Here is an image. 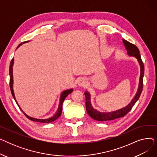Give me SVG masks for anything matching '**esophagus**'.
<instances>
[{
  "instance_id": "34e87169",
  "label": "esophagus",
  "mask_w": 157,
  "mask_h": 157,
  "mask_svg": "<svg viewBox=\"0 0 157 157\" xmlns=\"http://www.w3.org/2000/svg\"><path fill=\"white\" fill-rule=\"evenodd\" d=\"M87 83V80L85 78H81L78 81V85L79 86H85L86 85Z\"/></svg>"
}]
</instances>
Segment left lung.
I'll use <instances>...</instances> for the list:
<instances>
[{"label":"left lung","instance_id":"obj_1","mask_svg":"<svg viewBox=\"0 0 157 157\" xmlns=\"http://www.w3.org/2000/svg\"><path fill=\"white\" fill-rule=\"evenodd\" d=\"M122 41L127 49L128 55L129 56H134L136 58L139 63L140 68H141V74H140L139 83L137 91L133 99L132 100V101L127 105L118 110H116L111 112H108V113L100 112L97 111V109H94L92 107L91 102H90V95L89 92H88L87 91L85 92V95L86 98V111L90 117L97 121H110V120H113L117 118H119L125 116V115L132 109V107L134 105L136 102L139 99V98L142 92L143 87V76H144V66L141 60L139 50L136 45L129 43L128 41L125 39H123Z\"/></svg>","mask_w":157,"mask_h":157}]
</instances>
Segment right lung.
Here are the masks:
<instances>
[{"mask_svg": "<svg viewBox=\"0 0 157 157\" xmlns=\"http://www.w3.org/2000/svg\"><path fill=\"white\" fill-rule=\"evenodd\" d=\"M29 42V41H25V42H23V43H21V44H20L18 47L16 48V49H18L22 44H24L25 43H27ZM13 64H14V58H13V59L11 60V62L10 63V89H11V94H12V95L14 98V101H16V104H17V105H18V107L20 108V105H18L17 101H16V98H15V96H14V91H13ZM73 91V89L71 88V89H69V90H64V91L60 95V102H59V108H58L56 113L53 115V117H50V118H46V119H39V118H32V117H30L29 116H28V115L27 114L25 113L23 110L20 108V110L24 113V114L25 115V116L30 120L32 121H36V122H40V123H51L52 121H54L55 120H56L57 118H59L60 115L62 114V104H63V102L65 100V98L67 97L69 94H71V92H72Z\"/></svg>", "mask_w": 157, "mask_h": 157, "instance_id": "add662e5", "label": "right lung"}]
</instances>
